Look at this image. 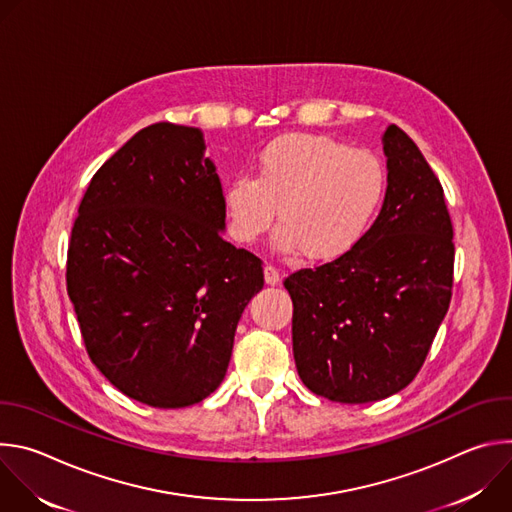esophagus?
I'll return each instance as SVG.
<instances>
[{
    "mask_svg": "<svg viewBox=\"0 0 512 512\" xmlns=\"http://www.w3.org/2000/svg\"><path fill=\"white\" fill-rule=\"evenodd\" d=\"M263 275H265V283H267V285H277V283L281 281L279 269L273 267V265H265V267H263Z\"/></svg>",
    "mask_w": 512,
    "mask_h": 512,
    "instance_id": "34e87169",
    "label": "esophagus"
}]
</instances>
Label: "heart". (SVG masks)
Returning a JSON list of instances; mask_svg holds the SVG:
<instances>
[{
  "label": "heart",
  "instance_id": "b5f03b06",
  "mask_svg": "<svg viewBox=\"0 0 512 512\" xmlns=\"http://www.w3.org/2000/svg\"><path fill=\"white\" fill-rule=\"evenodd\" d=\"M387 168L369 148L326 137L291 133L269 141L257 156L253 176L225 186L229 231L239 243H255L273 223L275 245L326 261L352 249L385 200Z\"/></svg>",
  "mask_w": 512,
  "mask_h": 512
}]
</instances>
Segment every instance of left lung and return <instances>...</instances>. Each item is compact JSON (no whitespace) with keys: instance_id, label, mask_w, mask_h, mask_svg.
Segmentation results:
<instances>
[{"instance_id":"obj_1","label":"left lung","mask_w":512,"mask_h":512,"mask_svg":"<svg viewBox=\"0 0 512 512\" xmlns=\"http://www.w3.org/2000/svg\"><path fill=\"white\" fill-rule=\"evenodd\" d=\"M383 150L387 192L371 229L334 261L283 281L294 302L298 375L338 403L405 389L452 300L454 229L444 188L397 125L387 127Z\"/></svg>"}]
</instances>
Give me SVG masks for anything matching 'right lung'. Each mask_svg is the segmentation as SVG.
I'll use <instances>...</instances> for the list:
<instances>
[{"label": "right lung", "mask_w": 512, "mask_h": 512, "mask_svg": "<svg viewBox=\"0 0 512 512\" xmlns=\"http://www.w3.org/2000/svg\"><path fill=\"white\" fill-rule=\"evenodd\" d=\"M223 186L202 131L154 123L93 176L72 225L66 291L95 367L160 409L223 383L261 259L223 239Z\"/></svg>", "instance_id": "add662e5"}]
</instances>
